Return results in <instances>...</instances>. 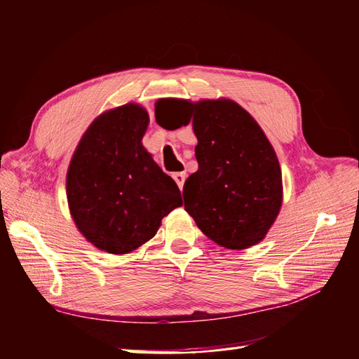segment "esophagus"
<instances>
[{
  "label": "esophagus",
  "mask_w": 359,
  "mask_h": 359,
  "mask_svg": "<svg viewBox=\"0 0 359 359\" xmlns=\"http://www.w3.org/2000/svg\"><path fill=\"white\" fill-rule=\"evenodd\" d=\"M172 178L175 180V182L178 184V187H180V190L184 187V181H186V178H187V175H186V172H175L172 175Z\"/></svg>",
  "instance_id": "esophagus-1"
}]
</instances>
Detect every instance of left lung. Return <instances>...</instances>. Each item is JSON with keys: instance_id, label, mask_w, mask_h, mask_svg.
Returning <instances> with one entry per match:
<instances>
[{"instance_id": "8db88e82", "label": "left lung", "mask_w": 359, "mask_h": 359, "mask_svg": "<svg viewBox=\"0 0 359 359\" xmlns=\"http://www.w3.org/2000/svg\"><path fill=\"white\" fill-rule=\"evenodd\" d=\"M169 104L179 106L173 122L162 114ZM156 119L168 130L193 124L199 169L184 184L182 196L199 229L229 250L262 241L280 212L283 184L276 151L255 118L227 99H163L156 104Z\"/></svg>"}]
</instances>
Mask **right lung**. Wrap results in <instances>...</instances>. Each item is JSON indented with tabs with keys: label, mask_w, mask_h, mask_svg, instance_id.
<instances>
[{
	"label": "right lung",
	"mask_w": 359,
	"mask_h": 359,
	"mask_svg": "<svg viewBox=\"0 0 359 359\" xmlns=\"http://www.w3.org/2000/svg\"><path fill=\"white\" fill-rule=\"evenodd\" d=\"M148 123L136 103L107 111L86 128L70 161V214L86 241L107 253L139 248L182 205L175 181L142 145Z\"/></svg>",
	"instance_id": "right-lung-1"
}]
</instances>
